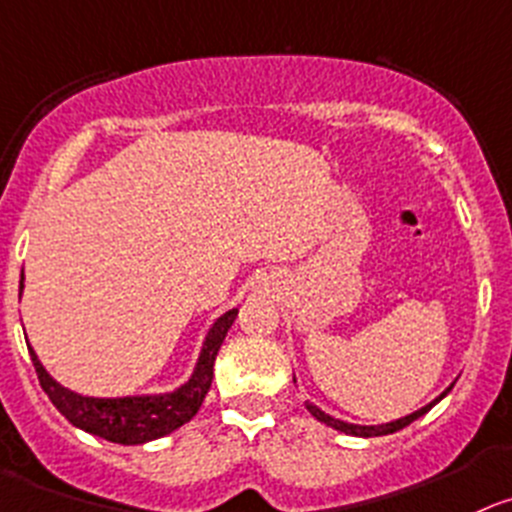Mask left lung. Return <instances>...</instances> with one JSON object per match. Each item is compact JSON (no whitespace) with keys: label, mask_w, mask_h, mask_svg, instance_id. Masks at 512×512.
I'll return each mask as SVG.
<instances>
[{"label":"left lung","mask_w":512,"mask_h":512,"mask_svg":"<svg viewBox=\"0 0 512 512\" xmlns=\"http://www.w3.org/2000/svg\"><path fill=\"white\" fill-rule=\"evenodd\" d=\"M450 389H452V386H450ZM450 389H444L442 394L437 396V399L429 401L427 407L417 409V412L407 414V417H401V419H396V422H386V424H348V422H341V419L331 417V414H326V412H323V409H318V407H315V404H310V401H305V407H308V412L313 414V417L318 419V422L328 424V427L338 429V432H343V434H353V437H384V434L399 432V429L409 427V424H412L414 419H419V417H422V414H427L429 409H432L434 404H437V401H442L444 396L450 394Z\"/></svg>","instance_id":"1"}]
</instances>
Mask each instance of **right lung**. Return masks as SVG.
Segmentation results:
<instances>
[{"label":"right lung","instance_id":"obj_1","mask_svg":"<svg viewBox=\"0 0 512 512\" xmlns=\"http://www.w3.org/2000/svg\"><path fill=\"white\" fill-rule=\"evenodd\" d=\"M19 295H22V280H19ZM234 318H237V308L219 315L214 326L209 328L207 338H204L194 374L189 376L186 384H181L176 391H169V394L118 396V399H95V396L75 394V391L57 384L47 374L45 366L40 364V358L32 351V346L27 348H30L32 366H35L40 386L50 396L57 412L68 419L73 427L116 444H143L151 442V439L166 437V434L179 429L181 424H186L199 412L214 379V358H217Z\"/></svg>","mask_w":512,"mask_h":512}]
</instances>
